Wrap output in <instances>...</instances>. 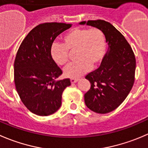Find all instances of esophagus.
<instances>
[{"label": "esophagus", "instance_id": "obj_1", "mask_svg": "<svg viewBox=\"0 0 148 148\" xmlns=\"http://www.w3.org/2000/svg\"><path fill=\"white\" fill-rule=\"evenodd\" d=\"M78 81H79V79H71V84H74V83L77 82Z\"/></svg>", "mask_w": 148, "mask_h": 148}]
</instances>
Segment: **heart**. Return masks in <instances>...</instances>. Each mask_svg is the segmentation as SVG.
I'll use <instances>...</instances> for the list:
<instances>
[{"label":"heart","mask_w":148,"mask_h":148,"mask_svg":"<svg viewBox=\"0 0 148 148\" xmlns=\"http://www.w3.org/2000/svg\"><path fill=\"white\" fill-rule=\"evenodd\" d=\"M63 44L53 43L51 47L52 59L58 65L69 61V51H75L77 61L69 64L64 70L66 77L76 79L103 61L106 42L104 33L97 28H74L64 34Z\"/></svg>","instance_id":"heart-1"}]
</instances>
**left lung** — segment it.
<instances>
[{"instance_id": "left-lung-1", "label": "left lung", "mask_w": 148, "mask_h": 148, "mask_svg": "<svg viewBox=\"0 0 148 148\" xmlns=\"http://www.w3.org/2000/svg\"><path fill=\"white\" fill-rule=\"evenodd\" d=\"M79 24L101 30L108 46L100 67L86 76L91 87L84 94V102L97 114L111 112L123 103L132 88L136 69L134 54L123 34L108 21L89 20Z\"/></svg>"}]
</instances>
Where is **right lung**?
I'll return each instance as SVG.
<instances>
[{"label":"right lung","mask_w":148,"mask_h":148,"mask_svg":"<svg viewBox=\"0 0 148 148\" xmlns=\"http://www.w3.org/2000/svg\"><path fill=\"white\" fill-rule=\"evenodd\" d=\"M72 24L44 23L31 30L21 42L14 61L16 89L24 106L33 114L49 116L61 106L69 79L56 82L62 74L51 56L54 40Z\"/></svg>","instance_id":"add662e5"}]
</instances>
